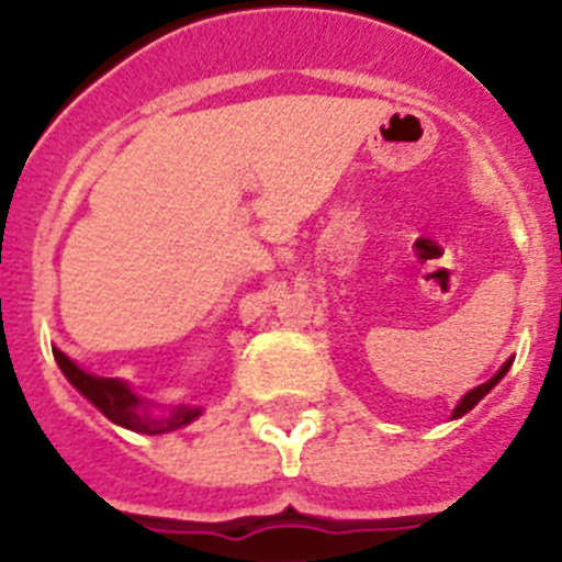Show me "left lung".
<instances>
[{"label": "left lung", "instance_id": "1", "mask_svg": "<svg viewBox=\"0 0 562 562\" xmlns=\"http://www.w3.org/2000/svg\"><path fill=\"white\" fill-rule=\"evenodd\" d=\"M509 366H513V360H506L504 366H501V369H498V374L493 376V380H486L484 385H479V389L467 391V394H464V400H461L459 405H456V411H453V419H459V416H464L467 411H473L475 405H479V402L484 400V396L490 394V391H493L495 385H498L501 380H504V374H506V371H509Z\"/></svg>", "mask_w": 562, "mask_h": 562}]
</instances>
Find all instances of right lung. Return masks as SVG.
Here are the masks:
<instances>
[{"mask_svg": "<svg viewBox=\"0 0 562 562\" xmlns=\"http://www.w3.org/2000/svg\"><path fill=\"white\" fill-rule=\"evenodd\" d=\"M53 357H56L58 369L64 371V376L72 382V389L81 391L109 422L121 425V428L134 430V434H168V430L186 428V425H191V422L202 414V408L180 405V408L168 411L166 416H151L148 414V402L134 394L123 380L87 374V371L78 369L76 362L69 360V357L58 349H53Z\"/></svg>", "mask_w": 562, "mask_h": 562, "instance_id": "obj_1", "label": "right lung"}]
</instances>
